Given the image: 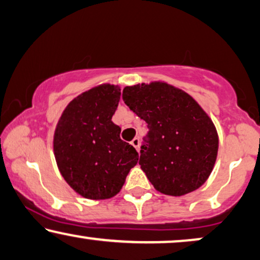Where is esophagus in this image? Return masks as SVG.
<instances>
[{"instance_id": "obj_1", "label": "esophagus", "mask_w": 260, "mask_h": 260, "mask_svg": "<svg viewBox=\"0 0 260 260\" xmlns=\"http://www.w3.org/2000/svg\"><path fill=\"white\" fill-rule=\"evenodd\" d=\"M131 144H132L133 146L137 148V151L140 150V139H139V138H134V139L131 141Z\"/></svg>"}]
</instances>
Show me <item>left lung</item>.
I'll use <instances>...</instances> for the list:
<instances>
[{
  "label": "left lung",
  "mask_w": 260,
  "mask_h": 260,
  "mask_svg": "<svg viewBox=\"0 0 260 260\" xmlns=\"http://www.w3.org/2000/svg\"><path fill=\"white\" fill-rule=\"evenodd\" d=\"M122 100L147 123L139 165L155 190L182 196L199 189L215 164L219 138L191 96L162 82L126 86Z\"/></svg>",
  "instance_id": "1"
}]
</instances>
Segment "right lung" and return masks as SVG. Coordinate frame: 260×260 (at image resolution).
I'll return each mask as SVG.
<instances>
[{"label": "right lung", "mask_w": 260, "mask_h": 260, "mask_svg": "<svg viewBox=\"0 0 260 260\" xmlns=\"http://www.w3.org/2000/svg\"><path fill=\"white\" fill-rule=\"evenodd\" d=\"M120 95L117 85L95 86L72 100L57 123L53 150L58 169L85 199L115 196L139 159L112 121Z\"/></svg>", "instance_id": "1"}]
</instances>
